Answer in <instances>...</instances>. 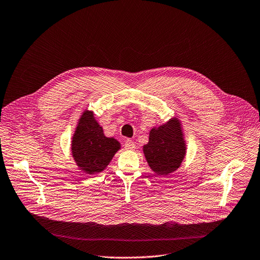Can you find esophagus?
Segmentation results:
<instances>
[{
	"mask_svg": "<svg viewBox=\"0 0 260 260\" xmlns=\"http://www.w3.org/2000/svg\"><path fill=\"white\" fill-rule=\"evenodd\" d=\"M124 148H125L126 150H134L135 148H136V145H135V143H134L133 141L127 140V141L125 142V144H124Z\"/></svg>",
	"mask_w": 260,
	"mask_h": 260,
	"instance_id": "34e87169",
	"label": "esophagus"
}]
</instances>
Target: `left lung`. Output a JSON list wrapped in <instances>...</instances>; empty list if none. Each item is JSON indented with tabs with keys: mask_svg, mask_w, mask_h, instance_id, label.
Masks as SVG:
<instances>
[{
	"mask_svg": "<svg viewBox=\"0 0 260 260\" xmlns=\"http://www.w3.org/2000/svg\"><path fill=\"white\" fill-rule=\"evenodd\" d=\"M184 137L178 117L150 129L149 141L143 146V152L148 166L157 176H169L181 167L187 150Z\"/></svg>",
	"mask_w": 260,
	"mask_h": 260,
	"instance_id": "left-lung-1",
	"label": "left lung"
}]
</instances>
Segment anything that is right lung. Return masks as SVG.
<instances>
[{
    "label": "right lung",
    "mask_w": 260,
    "mask_h": 260,
    "mask_svg": "<svg viewBox=\"0 0 260 260\" xmlns=\"http://www.w3.org/2000/svg\"><path fill=\"white\" fill-rule=\"evenodd\" d=\"M120 148L116 139L105 136L93 111L84 110L71 141L72 156L79 170L87 175L103 172Z\"/></svg>",
    "instance_id": "1"
}]
</instances>
